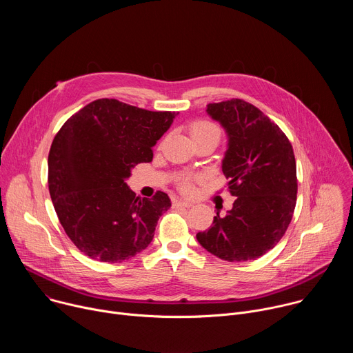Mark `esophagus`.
Here are the masks:
<instances>
[{"label": "esophagus", "instance_id": "34e87169", "mask_svg": "<svg viewBox=\"0 0 353 353\" xmlns=\"http://www.w3.org/2000/svg\"><path fill=\"white\" fill-rule=\"evenodd\" d=\"M173 207L174 208H191L192 204L188 203V201H184V199H176V201H173Z\"/></svg>", "mask_w": 353, "mask_h": 353}]
</instances>
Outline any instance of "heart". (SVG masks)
<instances>
[{
	"instance_id": "obj_1",
	"label": "heart",
	"mask_w": 353,
	"mask_h": 353,
	"mask_svg": "<svg viewBox=\"0 0 353 353\" xmlns=\"http://www.w3.org/2000/svg\"><path fill=\"white\" fill-rule=\"evenodd\" d=\"M190 132H191V138L192 139H199V138H211V139H215L216 142L219 141L221 138V131L219 128L211 123V121H207V120H199V121H195L191 124V128H190ZM195 177L194 176H190V174H181L177 181H179V187L184 191V192H191L192 191V180Z\"/></svg>"
}]
</instances>
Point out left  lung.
<instances>
[{
    "mask_svg": "<svg viewBox=\"0 0 353 353\" xmlns=\"http://www.w3.org/2000/svg\"><path fill=\"white\" fill-rule=\"evenodd\" d=\"M207 114L225 130L222 172L237 198L225 216L216 212L212 226L198 232L196 240L221 260H256L276 245L293 216V148L276 124L244 100L210 103Z\"/></svg>",
    "mask_w": 353,
    "mask_h": 353,
    "instance_id": "obj_1",
    "label": "left lung"
}]
</instances>
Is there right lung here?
Here are the masks:
<instances>
[{
  "instance_id": "add662e5",
  "label": "right lung",
  "mask_w": 353,
  "mask_h": 353,
  "mask_svg": "<svg viewBox=\"0 0 353 353\" xmlns=\"http://www.w3.org/2000/svg\"><path fill=\"white\" fill-rule=\"evenodd\" d=\"M179 113L149 112L116 99H99L70 117L48 154V191L72 243L92 260L121 263L145 250L166 192L135 196L127 180Z\"/></svg>"
}]
</instances>
